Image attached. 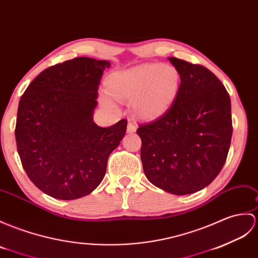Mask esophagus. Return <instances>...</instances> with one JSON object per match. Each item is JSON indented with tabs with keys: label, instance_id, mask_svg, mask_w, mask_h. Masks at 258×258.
Listing matches in <instances>:
<instances>
[{
	"label": "esophagus",
	"instance_id": "esophagus-1",
	"mask_svg": "<svg viewBox=\"0 0 258 258\" xmlns=\"http://www.w3.org/2000/svg\"><path fill=\"white\" fill-rule=\"evenodd\" d=\"M134 132H136V124L133 123V122H128L127 124V133H134Z\"/></svg>",
	"mask_w": 258,
	"mask_h": 258
}]
</instances>
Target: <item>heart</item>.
Instances as JSON below:
<instances>
[{"label": "heart", "mask_w": 258, "mask_h": 258, "mask_svg": "<svg viewBox=\"0 0 258 258\" xmlns=\"http://www.w3.org/2000/svg\"><path fill=\"white\" fill-rule=\"evenodd\" d=\"M180 74L168 63H144L128 70L118 71L107 79V89L111 97L118 101L132 100L137 115L154 118L163 114L175 101ZM102 102L113 106L114 102L104 94Z\"/></svg>", "instance_id": "obj_1"}]
</instances>
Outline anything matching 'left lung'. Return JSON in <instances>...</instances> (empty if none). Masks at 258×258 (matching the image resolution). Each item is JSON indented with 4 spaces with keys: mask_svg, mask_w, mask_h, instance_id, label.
<instances>
[{
    "mask_svg": "<svg viewBox=\"0 0 258 258\" xmlns=\"http://www.w3.org/2000/svg\"><path fill=\"white\" fill-rule=\"evenodd\" d=\"M168 59L180 74L177 97L165 114L140 124L136 133L148 180L182 196L207 187L223 168L233 132L231 100L208 68Z\"/></svg>",
    "mask_w": 258,
    "mask_h": 258,
    "instance_id": "1",
    "label": "left lung"
}]
</instances>
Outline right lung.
<instances>
[{"label":"right lung","instance_id":"1","mask_svg":"<svg viewBox=\"0 0 258 258\" xmlns=\"http://www.w3.org/2000/svg\"><path fill=\"white\" fill-rule=\"evenodd\" d=\"M106 60L78 57L45 69L22 95L15 139L23 168L55 199L85 197L103 180L107 158L125 133V118L110 127L93 122Z\"/></svg>","mask_w":258,"mask_h":258}]
</instances>
